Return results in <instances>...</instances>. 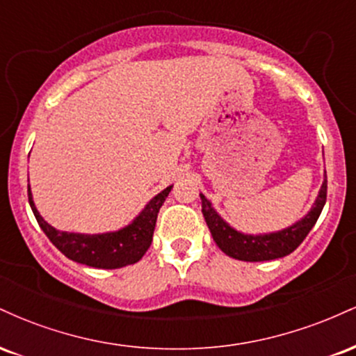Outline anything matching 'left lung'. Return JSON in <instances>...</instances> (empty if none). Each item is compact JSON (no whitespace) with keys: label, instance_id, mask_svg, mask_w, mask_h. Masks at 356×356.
<instances>
[{"label":"left lung","instance_id":"obj_1","mask_svg":"<svg viewBox=\"0 0 356 356\" xmlns=\"http://www.w3.org/2000/svg\"><path fill=\"white\" fill-rule=\"evenodd\" d=\"M326 179L323 182L320 194H318L316 202H314L313 209L305 216L300 222L293 224L288 229H283L280 232H273V234H263V236H251L243 234L232 229L226 220L220 219V216L212 209L211 202L201 194L202 201V214L206 219L207 227H209L212 239L220 248V251L226 252L229 257L239 261H269L277 259L291 254L295 249L303 243V239L312 231V227L316 224L318 218H320L323 206L326 202Z\"/></svg>","mask_w":356,"mask_h":356}]
</instances>
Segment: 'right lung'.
Wrapping results in <instances>:
<instances>
[{
  "label": "right lung",
  "mask_w": 356,
  "mask_h": 356,
  "mask_svg": "<svg viewBox=\"0 0 356 356\" xmlns=\"http://www.w3.org/2000/svg\"><path fill=\"white\" fill-rule=\"evenodd\" d=\"M170 189L172 186L155 195L152 201L147 204L145 209L134 219V222L124 229L93 236L61 232L51 227L36 211L30 187H28V201H30L31 211H33L40 227L48 236V239L55 244V248L63 252L68 259L92 268L117 269L137 263L145 254L152 243L157 214Z\"/></svg>",
  "instance_id": "add662e5"
}]
</instances>
